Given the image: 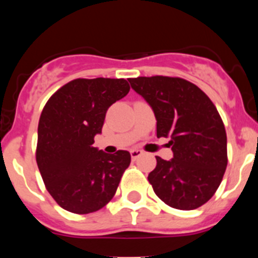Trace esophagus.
Returning a JSON list of instances; mask_svg holds the SVG:
<instances>
[{"label": "esophagus", "mask_w": 258, "mask_h": 258, "mask_svg": "<svg viewBox=\"0 0 258 258\" xmlns=\"http://www.w3.org/2000/svg\"><path fill=\"white\" fill-rule=\"evenodd\" d=\"M142 151L141 150H139V148H132L131 150V157H132V160H137V158L140 157V156L142 155Z\"/></svg>", "instance_id": "obj_1"}]
</instances>
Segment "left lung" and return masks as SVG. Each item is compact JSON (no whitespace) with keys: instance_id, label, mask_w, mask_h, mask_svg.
I'll use <instances>...</instances> for the list:
<instances>
[{"instance_id":"8db88e82","label":"left lung","mask_w":258,"mask_h":258,"mask_svg":"<svg viewBox=\"0 0 258 258\" xmlns=\"http://www.w3.org/2000/svg\"><path fill=\"white\" fill-rule=\"evenodd\" d=\"M152 107L157 137H171L173 158L148 175L158 199L177 210H195L215 195L227 167L225 124L209 96L179 77L128 79Z\"/></svg>"}]
</instances>
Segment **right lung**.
<instances>
[{
	"label": "right lung",
	"instance_id": "1",
	"mask_svg": "<svg viewBox=\"0 0 258 258\" xmlns=\"http://www.w3.org/2000/svg\"><path fill=\"white\" fill-rule=\"evenodd\" d=\"M123 79H76L49 97L38 122L36 161L45 186L63 210L86 215L112 200L131 162L93 147L108 107L128 93Z\"/></svg>",
	"mask_w": 258,
	"mask_h": 258
}]
</instances>
